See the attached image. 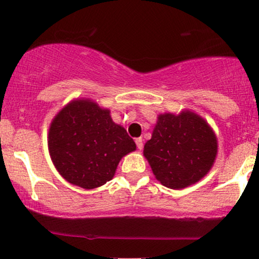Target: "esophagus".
<instances>
[{
  "mask_svg": "<svg viewBox=\"0 0 259 259\" xmlns=\"http://www.w3.org/2000/svg\"><path fill=\"white\" fill-rule=\"evenodd\" d=\"M135 142H136V146H138L139 150L141 151V150H142V147H144V144H142V139H141V138L136 139V140H135Z\"/></svg>",
  "mask_w": 259,
  "mask_h": 259,
  "instance_id": "34e87169",
  "label": "esophagus"
}]
</instances>
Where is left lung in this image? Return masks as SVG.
<instances>
[{
	"instance_id": "obj_1",
	"label": "left lung",
	"mask_w": 259,
	"mask_h": 259,
	"mask_svg": "<svg viewBox=\"0 0 259 259\" xmlns=\"http://www.w3.org/2000/svg\"><path fill=\"white\" fill-rule=\"evenodd\" d=\"M218 154V140L207 120L184 109L157 117L144 156L162 185L181 190L209 173Z\"/></svg>"
}]
</instances>
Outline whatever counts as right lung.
Returning <instances> with one entry per match:
<instances>
[{
    "label": "right lung",
    "instance_id": "add662e5",
    "mask_svg": "<svg viewBox=\"0 0 259 259\" xmlns=\"http://www.w3.org/2000/svg\"><path fill=\"white\" fill-rule=\"evenodd\" d=\"M52 163L62 178L91 190L112 180L120 159L136 150L111 111L91 99H75L55 115L47 136Z\"/></svg>",
    "mask_w": 259,
    "mask_h": 259
}]
</instances>
